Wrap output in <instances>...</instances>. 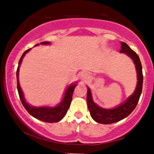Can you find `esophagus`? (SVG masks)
Returning a JSON list of instances; mask_svg holds the SVG:
<instances>
[{
	"label": "esophagus",
	"mask_w": 154,
	"mask_h": 154,
	"mask_svg": "<svg viewBox=\"0 0 154 154\" xmlns=\"http://www.w3.org/2000/svg\"><path fill=\"white\" fill-rule=\"evenodd\" d=\"M88 77H89V75H88V72H82V73H81V75H80V77L81 79H82V81H85L86 80Z\"/></svg>",
	"instance_id": "1"
}]
</instances>
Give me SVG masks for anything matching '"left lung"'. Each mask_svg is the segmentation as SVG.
I'll return each mask as SVG.
<instances>
[{
  "label": "left lung",
  "instance_id": "left-lung-1",
  "mask_svg": "<svg viewBox=\"0 0 154 154\" xmlns=\"http://www.w3.org/2000/svg\"><path fill=\"white\" fill-rule=\"evenodd\" d=\"M121 45V53H125L130 57L136 66L138 79L137 85L133 94L130 96L124 103L118 107L111 109L100 108L96 105L93 102L90 90L88 88L87 104L90 116L94 120L100 124H110L116 123L128 116L137 106L142 92L143 75L139 57L126 43L122 42Z\"/></svg>",
  "mask_w": 154,
  "mask_h": 154
}]
</instances>
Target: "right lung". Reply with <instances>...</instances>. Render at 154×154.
Instances as JSON below:
<instances>
[{"mask_svg":"<svg viewBox=\"0 0 154 154\" xmlns=\"http://www.w3.org/2000/svg\"><path fill=\"white\" fill-rule=\"evenodd\" d=\"M41 44H44V45H47V44H49L48 41H45V42L41 43ZM38 44H36L38 45ZM30 49H28L26 50L24 53H23L22 56H21L19 61V66H17V72H16V76H17V88L18 91V94H19L20 98L21 100L23 106L24 108L26 109V111L28 112V113L30 114L31 116L34 118L39 119L41 121L48 122V123H54V122H58L60 121L61 119L66 116V112L69 109L70 105H71V100H72V93L75 90V88L76 86V84H72L69 86L67 88L66 92L64 94V96L63 99H62V102L59 104L58 106H55V107H48V106H41V107H35V106H31L28 104L26 102L25 99L24 97V94H23V92L22 89L20 86L19 80H18V75H19V68L21 63H22V59L25 56V54L29 51Z\"/></svg>","mask_w":154,"mask_h":154,"instance_id":"1","label":"right lung"}]
</instances>
